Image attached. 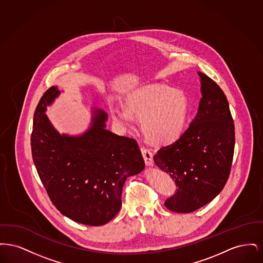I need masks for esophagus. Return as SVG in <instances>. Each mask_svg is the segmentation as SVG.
I'll list each match as a JSON object with an SVG mask.
<instances>
[{
    "label": "esophagus",
    "instance_id": "obj_1",
    "mask_svg": "<svg viewBox=\"0 0 263 263\" xmlns=\"http://www.w3.org/2000/svg\"><path fill=\"white\" fill-rule=\"evenodd\" d=\"M141 152H142V155H143V158H144V161L146 165H153V154L149 149L145 148V147H142L141 148Z\"/></svg>",
    "mask_w": 263,
    "mask_h": 263
}]
</instances>
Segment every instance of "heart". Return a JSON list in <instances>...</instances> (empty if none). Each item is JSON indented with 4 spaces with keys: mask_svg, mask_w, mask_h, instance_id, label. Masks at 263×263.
<instances>
[{
    "mask_svg": "<svg viewBox=\"0 0 263 263\" xmlns=\"http://www.w3.org/2000/svg\"><path fill=\"white\" fill-rule=\"evenodd\" d=\"M190 103L179 89L165 85H149L130 92L124 105L110 107L112 119L128 131L142 120L145 137L159 146L168 145L181 137L187 125Z\"/></svg>",
    "mask_w": 263,
    "mask_h": 263,
    "instance_id": "b5f03b06",
    "label": "heart"
}]
</instances>
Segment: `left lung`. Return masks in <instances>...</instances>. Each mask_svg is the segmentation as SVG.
<instances>
[{
	"instance_id": "obj_1",
	"label": "left lung",
	"mask_w": 263,
	"mask_h": 263,
	"mask_svg": "<svg viewBox=\"0 0 263 263\" xmlns=\"http://www.w3.org/2000/svg\"><path fill=\"white\" fill-rule=\"evenodd\" d=\"M200 77L196 116L175 143L161 148L154 162L177 186L165 207L190 213L212 201L229 178L235 149V125L225 93L209 77Z\"/></svg>"
}]
</instances>
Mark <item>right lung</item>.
I'll use <instances>...</instances> for the list:
<instances>
[{"mask_svg":"<svg viewBox=\"0 0 263 263\" xmlns=\"http://www.w3.org/2000/svg\"><path fill=\"white\" fill-rule=\"evenodd\" d=\"M61 91L47 89L38 103L31 133L32 159L54 206L77 223L101 226L121 208L126 178L145 163L137 142L106 129L108 115L93 107L88 130L60 134L45 114Z\"/></svg>","mask_w":263,"mask_h":263,"instance_id":"right-lung-1","label":"right lung"}]
</instances>
